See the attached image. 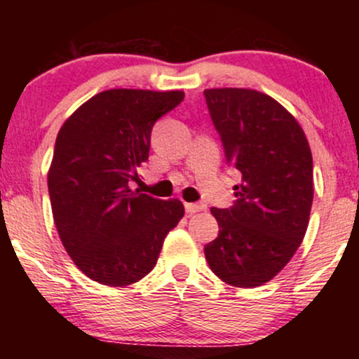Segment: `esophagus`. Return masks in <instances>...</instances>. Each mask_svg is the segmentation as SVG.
<instances>
[{
	"instance_id": "esophagus-1",
	"label": "esophagus",
	"mask_w": 359,
	"mask_h": 359,
	"mask_svg": "<svg viewBox=\"0 0 359 359\" xmlns=\"http://www.w3.org/2000/svg\"><path fill=\"white\" fill-rule=\"evenodd\" d=\"M208 205L205 204H196V203H185V212L194 214V212H199V211H205Z\"/></svg>"
}]
</instances>
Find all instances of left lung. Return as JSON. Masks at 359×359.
<instances>
[{"label": "left lung", "mask_w": 359, "mask_h": 359, "mask_svg": "<svg viewBox=\"0 0 359 359\" xmlns=\"http://www.w3.org/2000/svg\"><path fill=\"white\" fill-rule=\"evenodd\" d=\"M226 163L241 174L234 204L212 208L219 234L204 246L209 266L234 287L266 283L306 236L314 184L302 128L280 102L253 89H205Z\"/></svg>", "instance_id": "left-lung-1"}]
</instances>
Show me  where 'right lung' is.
Wrapping results in <instances>:
<instances>
[{"mask_svg": "<svg viewBox=\"0 0 359 359\" xmlns=\"http://www.w3.org/2000/svg\"><path fill=\"white\" fill-rule=\"evenodd\" d=\"M182 101V90H102L57 135L48 170L53 221L69 257L94 282L142 280L182 219L179 199H155L130 185L148 160L155 121Z\"/></svg>", "mask_w": 359, "mask_h": 359, "instance_id": "1", "label": "right lung"}]
</instances>
